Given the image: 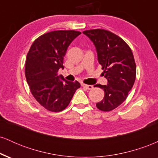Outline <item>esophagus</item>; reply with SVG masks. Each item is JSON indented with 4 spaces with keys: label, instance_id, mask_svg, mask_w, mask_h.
<instances>
[{
    "label": "esophagus",
    "instance_id": "1",
    "mask_svg": "<svg viewBox=\"0 0 158 158\" xmlns=\"http://www.w3.org/2000/svg\"><path fill=\"white\" fill-rule=\"evenodd\" d=\"M81 86H82L83 88H86V89H88V90H91V89H93V88H94L93 85H85V84H82V85H81Z\"/></svg>",
    "mask_w": 158,
    "mask_h": 158
}]
</instances>
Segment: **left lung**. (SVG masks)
I'll return each instance as SVG.
<instances>
[{
	"instance_id": "1",
	"label": "left lung",
	"mask_w": 158,
	"mask_h": 158,
	"mask_svg": "<svg viewBox=\"0 0 158 158\" xmlns=\"http://www.w3.org/2000/svg\"><path fill=\"white\" fill-rule=\"evenodd\" d=\"M97 49L98 61L108 84L96 85L102 88L105 97L97 103L102 111H110L120 106L128 97L136 78V64L130 47L123 39L102 29L85 30Z\"/></svg>"
}]
</instances>
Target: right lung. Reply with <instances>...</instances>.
<instances>
[{
    "label": "right lung",
    "instance_id": "right-lung-1",
    "mask_svg": "<svg viewBox=\"0 0 158 158\" xmlns=\"http://www.w3.org/2000/svg\"><path fill=\"white\" fill-rule=\"evenodd\" d=\"M81 34L75 30H56L37 38L27 56L25 76L30 91L38 102L47 110L59 112L68 106L79 81H68L57 75L64 68V56L70 43Z\"/></svg>",
    "mask_w": 158,
    "mask_h": 158
}]
</instances>
